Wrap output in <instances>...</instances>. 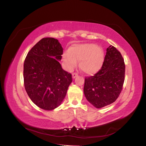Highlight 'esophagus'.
I'll use <instances>...</instances> for the list:
<instances>
[{"label":"esophagus","instance_id":"1","mask_svg":"<svg viewBox=\"0 0 146 146\" xmlns=\"http://www.w3.org/2000/svg\"><path fill=\"white\" fill-rule=\"evenodd\" d=\"M78 73H73V74H72V78H75L76 77H77L78 76Z\"/></svg>","mask_w":146,"mask_h":146}]
</instances>
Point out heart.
Masks as SVG:
<instances>
[{
    "label": "heart",
    "instance_id": "heart-1",
    "mask_svg": "<svg viewBox=\"0 0 146 146\" xmlns=\"http://www.w3.org/2000/svg\"><path fill=\"white\" fill-rule=\"evenodd\" d=\"M79 61V68L88 74H95L101 68L104 60V53L101 46L93 44L76 45L70 48L63 54L65 67L72 70Z\"/></svg>",
    "mask_w": 146,
    "mask_h": 146
}]
</instances>
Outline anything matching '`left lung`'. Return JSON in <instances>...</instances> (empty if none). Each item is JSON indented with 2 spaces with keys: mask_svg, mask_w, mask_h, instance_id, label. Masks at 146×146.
<instances>
[{
  "mask_svg": "<svg viewBox=\"0 0 146 146\" xmlns=\"http://www.w3.org/2000/svg\"><path fill=\"white\" fill-rule=\"evenodd\" d=\"M102 66L94 76L86 77L84 93L87 101L100 109L114 102L123 89L125 64L121 53L110 45Z\"/></svg>",
  "mask_w": 146,
  "mask_h": 146,
  "instance_id": "1",
  "label": "left lung"
}]
</instances>
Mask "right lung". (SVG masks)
<instances>
[{
    "instance_id": "obj_1",
    "label": "right lung",
    "mask_w": 146,
    "mask_h": 146,
    "mask_svg": "<svg viewBox=\"0 0 146 146\" xmlns=\"http://www.w3.org/2000/svg\"><path fill=\"white\" fill-rule=\"evenodd\" d=\"M63 48L58 39H42L28 53L23 64L24 86L35 104L46 110L60 105L72 82V74L62 68L59 60Z\"/></svg>"
}]
</instances>
